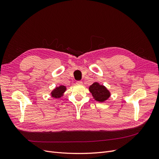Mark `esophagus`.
<instances>
[{
  "label": "esophagus",
  "mask_w": 159,
  "mask_h": 159,
  "mask_svg": "<svg viewBox=\"0 0 159 159\" xmlns=\"http://www.w3.org/2000/svg\"><path fill=\"white\" fill-rule=\"evenodd\" d=\"M76 84H78V85H82L83 84V82L81 81H78L76 82Z\"/></svg>",
  "instance_id": "obj_1"
}]
</instances>
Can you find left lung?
Here are the masks:
<instances>
[{"label": "left lung", "instance_id": "8db88e82", "mask_svg": "<svg viewBox=\"0 0 159 159\" xmlns=\"http://www.w3.org/2000/svg\"><path fill=\"white\" fill-rule=\"evenodd\" d=\"M90 93L92 94L93 99L100 103H103L107 101L111 96L110 91L103 85L98 82H94L89 88Z\"/></svg>", "mask_w": 159, "mask_h": 159}]
</instances>
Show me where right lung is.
Returning a JSON list of instances; mask_svg holds the SVG:
<instances>
[{
    "instance_id": "add662e5",
    "label": "right lung",
    "mask_w": 159,
    "mask_h": 159,
    "mask_svg": "<svg viewBox=\"0 0 159 159\" xmlns=\"http://www.w3.org/2000/svg\"><path fill=\"white\" fill-rule=\"evenodd\" d=\"M66 90V87L64 85H60L58 87H56L55 89L52 91L50 93L51 96L54 98H60L64 95V93Z\"/></svg>"
}]
</instances>
